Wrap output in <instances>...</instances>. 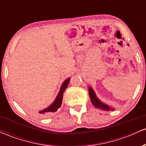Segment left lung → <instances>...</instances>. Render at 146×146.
Here are the masks:
<instances>
[{
  "label": "left lung",
  "mask_w": 146,
  "mask_h": 146,
  "mask_svg": "<svg viewBox=\"0 0 146 146\" xmlns=\"http://www.w3.org/2000/svg\"><path fill=\"white\" fill-rule=\"evenodd\" d=\"M88 94H89V97L90 99V101H91L92 104H93V106L95 107V108H98L100 110H106V111H109V110H115V108H113V107L110 106L102 102L101 100L99 99L98 97H97L96 94H95L94 90L93 89L91 86H88Z\"/></svg>",
  "instance_id": "1"
}]
</instances>
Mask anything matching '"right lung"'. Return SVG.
<instances>
[{"label": "right lung", "instance_id": "1", "mask_svg": "<svg viewBox=\"0 0 146 146\" xmlns=\"http://www.w3.org/2000/svg\"><path fill=\"white\" fill-rule=\"evenodd\" d=\"M70 80L71 78H68L66 79V80L64 81V82L62 84L61 87H60V89L58 92V94L56 96V99H55L54 101L53 102V103L51 105H49L47 108H44V109L40 110L38 112V115L40 117H47L49 115H51V113H55L57 110H58V108L61 106L62 102V99H63V94L64 93L65 90L67 88L68 84H69Z\"/></svg>", "mask_w": 146, "mask_h": 146}]
</instances>
